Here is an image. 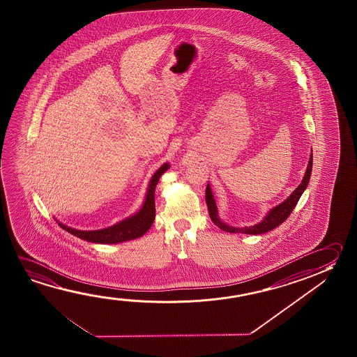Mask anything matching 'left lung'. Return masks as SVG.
<instances>
[{
    "label": "left lung",
    "instance_id": "1",
    "mask_svg": "<svg viewBox=\"0 0 357 357\" xmlns=\"http://www.w3.org/2000/svg\"><path fill=\"white\" fill-rule=\"evenodd\" d=\"M311 172H312V153H311V155H310L309 164H307V168H306V172H305L303 181H301L300 185L290 194V197H289L287 200H284L281 204L274 206V208L265 215V218H264L261 222H257V224L252 225V227H244V228L230 227V225H227L225 222H222V220H220V218L218 215L215 199H214V195L211 193V185L208 184L206 189H205V200H206V205H208V209H209V216H211V222H214L218 228L222 229V230L227 231V233H241V234L252 235L268 233L270 230H273V229L276 228V227H279L281 222H285L287 219V216L291 214L294 208L298 204V199L303 195L305 189H306L307 184H309Z\"/></svg>",
    "mask_w": 357,
    "mask_h": 357
}]
</instances>
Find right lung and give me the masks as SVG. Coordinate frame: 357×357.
Listing matches in <instances>:
<instances>
[{"label":"right lung","mask_w":357,"mask_h":357,"mask_svg":"<svg viewBox=\"0 0 357 357\" xmlns=\"http://www.w3.org/2000/svg\"><path fill=\"white\" fill-rule=\"evenodd\" d=\"M169 169V164L165 163L159 168L149 181L146 199L141 208V211L135 213V215L129 216L122 222H117L108 228L100 230H77L70 228L62 222H59V227L65 229L72 235L79 239L86 240L89 243L96 244H118L123 241L141 238L152 227L154 218H155V203H154V192L158 184L159 178L164 172Z\"/></svg>","instance_id":"obj_1"}]
</instances>
